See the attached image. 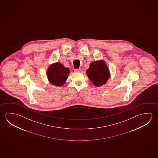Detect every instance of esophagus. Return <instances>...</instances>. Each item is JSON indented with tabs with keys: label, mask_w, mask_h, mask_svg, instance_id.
I'll return each mask as SVG.
<instances>
[{
	"label": "esophagus",
	"mask_w": 158,
	"mask_h": 158,
	"mask_svg": "<svg viewBox=\"0 0 158 158\" xmlns=\"http://www.w3.org/2000/svg\"><path fill=\"white\" fill-rule=\"evenodd\" d=\"M74 71L75 72H79L81 71V69H75L74 70Z\"/></svg>",
	"instance_id": "esophagus-1"
}]
</instances>
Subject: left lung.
Masks as SVG:
<instances>
[{
	"mask_svg": "<svg viewBox=\"0 0 158 158\" xmlns=\"http://www.w3.org/2000/svg\"><path fill=\"white\" fill-rule=\"evenodd\" d=\"M86 74L91 82L96 87L105 85L110 77V70L103 60L91 62Z\"/></svg>",
	"mask_w": 158,
	"mask_h": 158,
	"instance_id": "1",
	"label": "left lung"
}]
</instances>
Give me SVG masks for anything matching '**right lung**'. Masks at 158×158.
I'll return each instance as SVG.
<instances>
[{
    "mask_svg": "<svg viewBox=\"0 0 158 158\" xmlns=\"http://www.w3.org/2000/svg\"><path fill=\"white\" fill-rule=\"evenodd\" d=\"M70 73V69L59 62L50 64L46 71L48 81L54 86L61 87L64 85Z\"/></svg>",
    "mask_w": 158,
    "mask_h": 158,
    "instance_id": "right-lung-1",
    "label": "right lung"
}]
</instances>
